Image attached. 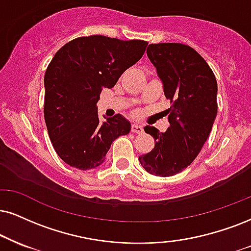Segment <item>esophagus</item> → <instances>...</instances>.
I'll list each match as a JSON object with an SVG mask.
<instances>
[{
	"mask_svg": "<svg viewBox=\"0 0 251 251\" xmlns=\"http://www.w3.org/2000/svg\"><path fill=\"white\" fill-rule=\"evenodd\" d=\"M131 132H134V134H142V132H143V128H142V126H138V125H132L131 126Z\"/></svg>",
	"mask_w": 251,
	"mask_h": 251,
	"instance_id": "1",
	"label": "esophagus"
}]
</instances>
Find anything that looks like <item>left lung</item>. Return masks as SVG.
Listing matches in <instances>:
<instances>
[{"mask_svg": "<svg viewBox=\"0 0 251 251\" xmlns=\"http://www.w3.org/2000/svg\"><path fill=\"white\" fill-rule=\"evenodd\" d=\"M147 54L171 103L166 109L170 126L165 132L145 126L156 144L138 160L151 175L171 177L197 158L208 138L218 113V83L206 60L186 44H150Z\"/></svg>", "mask_w": 251, "mask_h": 251, "instance_id": "obj_1", "label": "left lung"}]
</instances>
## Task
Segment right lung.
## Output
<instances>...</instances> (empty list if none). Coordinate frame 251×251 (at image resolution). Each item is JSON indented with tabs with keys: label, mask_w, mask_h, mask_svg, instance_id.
Wrapping results in <instances>:
<instances>
[{
	"label": "right lung",
	"mask_w": 251,
	"mask_h": 251,
	"mask_svg": "<svg viewBox=\"0 0 251 251\" xmlns=\"http://www.w3.org/2000/svg\"><path fill=\"white\" fill-rule=\"evenodd\" d=\"M147 46L140 39L78 37L52 58L44 76V119L55 152L70 166L98 168L111 143L129 134L130 123L120 114L101 123L97 103L102 88L114 87Z\"/></svg>",
	"instance_id": "1"
}]
</instances>
